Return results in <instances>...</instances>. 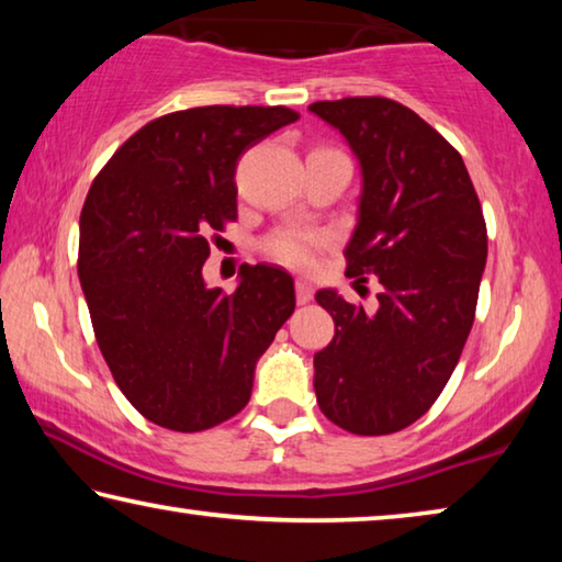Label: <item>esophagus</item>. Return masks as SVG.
<instances>
[{"label":"esophagus","mask_w":562,"mask_h":562,"mask_svg":"<svg viewBox=\"0 0 562 562\" xmlns=\"http://www.w3.org/2000/svg\"><path fill=\"white\" fill-rule=\"evenodd\" d=\"M294 294H297L300 304H307L312 300V294H315V288H312V282L300 278L297 282H294Z\"/></svg>","instance_id":"esophagus-1"}]
</instances>
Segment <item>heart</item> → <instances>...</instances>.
Returning a JSON list of instances; mask_svg holds the SVG:
<instances>
[{"instance_id":"obj_1","label":"heart","mask_w":562,"mask_h":562,"mask_svg":"<svg viewBox=\"0 0 562 562\" xmlns=\"http://www.w3.org/2000/svg\"><path fill=\"white\" fill-rule=\"evenodd\" d=\"M325 243V237L317 233L290 227V231L270 235L268 240H265V250H268L274 260L290 265V268H312V265L317 262L319 247Z\"/></svg>"}]
</instances>
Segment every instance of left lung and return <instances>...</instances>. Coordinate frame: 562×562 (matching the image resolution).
I'll use <instances>...</instances> for the list:
<instances>
[{"label": "left lung", "mask_w": 562, "mask_h": 562, "mask_svg": "<svg viewBox=\"0 0 562 562\" xmlns=\"http://www.w3.org/2000/svg\"><path fill=\"white\" fill-rule=\"evenodd\" d=\"M310 111L347 138L361 168L347 274H376L384 288L374 315L317 292L335 319V339L315 355L317 404L345 431L394 434L429 412L459 364L486 268V221L461 154L412 109L355 97Z\"/></svg>", "instance_id": "8db88e82"}]
</instances>
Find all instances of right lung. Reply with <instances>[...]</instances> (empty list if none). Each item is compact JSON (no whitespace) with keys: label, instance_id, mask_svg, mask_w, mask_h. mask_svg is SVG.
Wrapping results in <instances>:
<instances>
[{"label":"right lung","instance_id":"right-lung-1","mask_svg":"<svg viewBox=\"0 0 562 562\" xmlns=\"http://www.w3.org/2000/svg\"><path fill=\"white\" fill-rule=\"evenodd\" d=\"M284 106H201L146 123L83 203L79 280L123 396L170 431H205L250 402L255 364L294 312V282L243 265L235 292L207 288V233L237 217L235 166L297 121Z\"/></svg>","mask_w":562,"mask_h":562}]
</instances>
